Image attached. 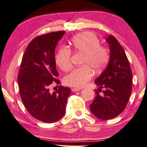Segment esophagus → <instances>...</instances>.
I'll use <instances>...</instances> for the list:
<instances>
[{"label":"esophagus","mask_w":147,"mask_h":147,"mask_svg":"<svg viewBox=\"0 0 147 147\" xmlns=\"http://www.w3.org/2000/svg\"><path fill=\"white\" fill-rule=\"evenodd\" d=\"M82 90V88H71V91L73 92H77V91H80V90Z\"/></svg>","instance_id":"34e87169"}]
</instances>
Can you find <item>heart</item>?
<instances>
[{
  "instance_id": "b5f03b06",
  "label": "heart",
  "mask_w": 147,
  "mask_h": 147,
  "mask_svg": "<svg viewBox=\"0 0 147 147\" xmlns=\"http://www.w3.org/2000/svg\"><path fill=\"white\" fill-rule=\"evenodd\" d=\"M98 37L91 32H83L76 35L71 41V46L75 51L83 54L82 67L74 69L64 78L67 85L74 87H82L93 77V71L99 72L105 67L109 52L106 47L100 46ZM71 50L67 47H61L55 56V62L61 70H69Z\"/></svg>"
}]
</instances>
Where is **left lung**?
Listing matches in <instances>:
<instances>
[{
  "instance_id": "left-lung-1",
  "label": "left lung",
  "mask_w": 147,
  "mask_h": 147,
  "mask_svg": "<svg viewBox=\"0 0 147 147\" xmlns=\"http://www.w3.org/2000/svg\"><path fill=\"white\" fill-rule=\"evenodd\" d=\"M110 46V60L106 68L95 80L98 90L104 88L100 95L96 90L95 97L90 109L101 120H109L125 110L131 93L132 73L124 49L112 35L106 39Z\"/></svg>"
}]
</instances>
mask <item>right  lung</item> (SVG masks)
Masks as SVG:
<instances>
[{"label": "right lung", "mask_w": 147, "mask_h": 147, "mask_svg": "<svg viewBox=\"0 0 147 147\" xmlns=\"http://www.w3.org/2000/svg\"><path fill=\"white\" fill-rule=\"evenodd\" d=\"M65 32H52L32 39L23 54L18 74L20 94L25 108L35 119L48 123L64 117L71 93L69 88L61 86L56 92L49 91L51 84H60L54 52Z\"/></svg>", "instance_id": "obj_1"}]
</instances>
